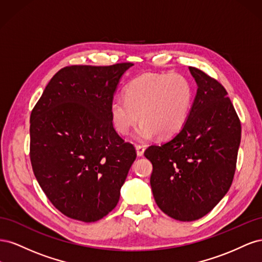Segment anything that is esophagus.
Listing matches in <instances>:
<instances>
[{
  "mask_svg": "<svg viewBox=\"0 0 262 262\" xmlns=\"http://www.w3.org/2000/svg\"><path fill=\"white\" fill-rule=\"evenodd\" d=\"M145 147L143 145H137V154L138 156H143Z\"/></svg>",
  "mask_w": 262,
  "mask_h": 262,
  "instance_id": "obj_1",
  "label": "esophagus"
}]
</instances>
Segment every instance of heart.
<instances>
[{"mask_svg": "<svg viewBox=\"0 0 262 262\" xmlns=\"http://www.w3.org/2000/svg\"><path fill=\"white\" fill-rule=\"evenodd\" d=\"M192 86L178 73L143 74L124 89V97H115L110 115L115 129L122 136L137 124L136 138L146 141L156 134L169 139L184 128L191 109Z\"/></svg>", "mask_w": 262, "mask_h": 262, "instance_id": "obj_1", "label": "heart"}]
</instances>
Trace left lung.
I'll list each match as a JSON object with an SVG mask.
<instances>
[{
  "label": "left lung",
  "instance_id": "obj_1",
  "mask_svg": "<svg viewBox=\"0 0 262 262\" xmlns=\"http://www.w3.org/2000/svg\"><path fill=\"white\" fill-rule=\"evenodd\" d=\"M189 70L198 91L185 126L144 152L153 165L149 182L156 204L182 222L201 219L227 193L242 138L241 120L224 86L199 69Z\"/></svg>",
  "mask_w": 262,
  "mask_h": 262
}]
</instances>
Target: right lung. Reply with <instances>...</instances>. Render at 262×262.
Returning <instances> with one entry per match:
<instances>
[{
    "label": "right lung",
    "mask_w": 262,
    "mask_h": 262,
    "mask_svg": "<svg viewBox=\"0 0 262 262\" xmlns=\"http://www.w3.org/2000/svg\"><path fill=\"white\" fill-rule=\"evenodd\" d=\"M133 64L71 66L54 74L30 115V162L66 216L96 222L112 212L137 158L114 128L110 104Z\"/></svg>",
    "instance_id": "add662e5"
}]
</instances>
